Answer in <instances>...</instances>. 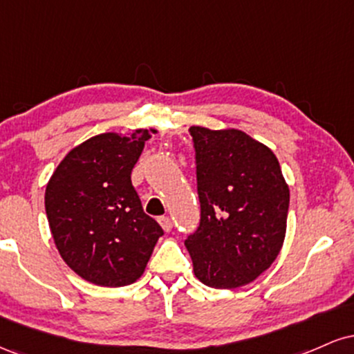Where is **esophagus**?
Here are the masks:
<instances>
[{"label": "esophagus", "mask_w": 354, "mask_h": 354, "mask_svg": "<svg viewBox=\"0 0 354 354\" xmlns=\"http://www.w3.org/2000/svg\"><path fill=\"white\" fill-rule=\"evenodd\" d=\"M158 223H160L161 228H163L165 231H171V228H173L171 219H169L168 216H160V218H158Z\"/></svg>", "instance_id": "esophagus-1"}]
</instances>
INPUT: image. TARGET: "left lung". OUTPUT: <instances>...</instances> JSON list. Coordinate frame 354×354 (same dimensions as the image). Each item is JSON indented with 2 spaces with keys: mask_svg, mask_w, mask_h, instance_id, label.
I'll return each instance as SVG.
<instances>
[{
  "mask_svg": "<svg viewBox=\"0 0 354 354\" xmlns=\"http://www.w3.org/2000/svg\"><path fill=\"white\" fill-rule=\"evenodd\" d=\"M200 226L185 241L194 276L216 290L254 281L286 236L290 188L278 158L241 129L191 126Z\"/></svg>",
  "mask_w": 354,
  "mask_h": 354,
  "instance_id": "8db88e82",
  "label": "left lung"
}]
</instances>
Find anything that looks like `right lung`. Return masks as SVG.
<instances>
[{"label": "right lung", "instance_id": "right-lung-1", "mask_svg": "<svg viewBox=\"0 0 354 354\" xmlns=\"http://www.w3.org/2000/svg\"><path fill=\"white\" fill-rule=\"evenodd\" d=\"M156 129L101 133L75 146L51 174L44 208L56 250L86 281L135 283L163 230L143 211L131 171Z\"/></svg>", "mask_w": 354, "mask_h": 354}]
</instances>
